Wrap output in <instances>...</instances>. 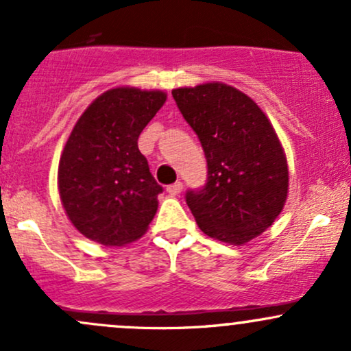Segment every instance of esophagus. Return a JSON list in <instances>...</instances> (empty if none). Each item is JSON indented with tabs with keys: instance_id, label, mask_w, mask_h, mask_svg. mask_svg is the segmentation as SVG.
I'll return each mask as SVG.
<instances>
[{
	"instance_id": "esophagus-1",
	"label": "esophagus",
	"mask_w": 351,
	"mask_h": 351,
	"mask_svg": "<svg viewBox=\"0 0 351 351\" xmlns=\"http://www.w3.org/2000/svg\"><path fill=\"white\" fill-rule=\"evenodd\" d=\"M167 191H168V195L178 196L180 193L183 191V183H181V181H176V183H173V184H170V186L167 188Z\"/></svg>"
}]
</instances>
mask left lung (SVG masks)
<instances>
[{
    "instance_id": "obj_1",
    "label": "left lung",
    "mask_w": 351,
    "mask_h": 351,
    "mask_svg": "<svg viewBox=\"0 0 351 351\" xmlns=\"http://www.w3.org/2000/svg\"><path fill=\"white\" fill-rule=\"evenodd\" d=\"M198 135L208 181L186 203L204 234L231 245L261 236L280 215L289 168L271 120L254 100L223 82L171 90Z\"/></svg>"
}]
</instances>
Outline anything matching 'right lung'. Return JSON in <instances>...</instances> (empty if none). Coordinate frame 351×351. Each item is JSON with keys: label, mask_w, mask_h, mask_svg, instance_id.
<instances>
[{"label": "right lung", "mask_w": 351, "mask_h": 351, "mask_svg": "<svg viewBox=\"0 0 351 351\" xmlns=\"http://www.w3.org/2000/svg\"><path fill=\"white\" fill-rule=\"evenodd\" d=\"M167 102L162 90L115 87L79 117L59 160L60 203L74 228L102 245L140 239L158 209L138 136Z\"/></svg>", "instance_id": "obj_1"}]
</instances>
